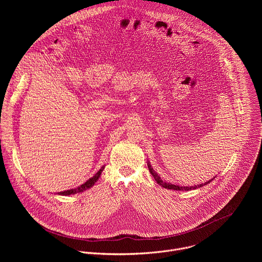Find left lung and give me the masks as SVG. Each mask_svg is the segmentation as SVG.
<instances>
[{
  "mask_svg": "<svg viewBox=\"0 0 262 262\" xmlns=\"http://www.w3.org/2000/svg\"><path fill=\"white\" fill-rule=\"evenodd\" d=\"M147 165H148L149 172H150L151 175L155 177L156 181H157L160 185H162L163 188L168 189V190H175V191H190V190H195V189L201 188V186H203V185L208 184V183L212 180V179H211V180H209V181H206V182H204V183H202V184H198V185H195V186H179V185H175V184H171V183H167V182L163 181V180L161 179V177L155 172L154 168H151V165L149 164V163H147Z\"/></svg>",
  "mask_w": 262,
  "mask_h": 262,
  "instance_id": "8db88e82",
  "label": "left lung"
}]
</instances>
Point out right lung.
Listing matches in <instances>:
<instances>
[{
	"label": "right lung",
	"mask_w": 262,
	"mask_h": 262,
	"mask_svg": "<svg viewBox=\"0 0 262 262\" xmlns=\"http://www.w3.org/2000/svg\"><path fill=\"white\" fill-rule=\"evenodd\" d=\"M103 169H104V166H102V167L99 169V171H98L93 177H91L90 179H88L85 183H83L82 185L78 186V188H76V189H70V190L64 191V192H60L59 195H63V196L74 195V194H77V193H82V192H84V191L90 189L92 185H94V183L96 182V180L99 178V176H100V174H101V172H102Z\"/></svg>",
	"instance_id": "right-lung-1"
}]
</instances>
